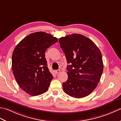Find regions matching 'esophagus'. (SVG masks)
I'll list each match as a JSON object with an SVG mask.
<instances>
[{
	"label": "esophagus",
	"instance_id": "1",
	"mask_svg": "<svg viewBox=\"0 0 121 121\" xmlns=\"http://www.w3.org/2000/svg\"><path fill=\"white\" fill-rule=\"evenodd\" d=\"M59 72H60V70H57L55 71V74H58V73H59Z\"/></svg>",
	"mask_w": 121,
	"mask_h": 121
}]
</instances>
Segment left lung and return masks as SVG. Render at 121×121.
<instances>
[{
    "label": "left lung",
    "mask_w": 121,
    "mask_h": 121,
    "mask_svg": "<svg viewBox=\"0 0 121 121\" xmlns=\"http://www.w3.org/2000/svg\"><path fill=\"white\" fill-rule=\"evenodd\" d=\"M59 41L68 63L64 91L77 98L88 96L97 87L103 72L101 51L91 39L81 34L67 35Z\"/></svg>",
    "instance_id": "1"
}]
</instances>
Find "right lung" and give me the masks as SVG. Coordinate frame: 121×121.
Instances as JSON below:
<instances>
[{
  "label": "right lung",
  "instance_id": "add662e5",
  "mask_svg": "<svg viewBox=\"0 0 121 121\" xmlns=\"http://www.w3.org/2000/svg\"><path fill=\"white\" fill-rule=\"evenodd\" d=\"M58 40L48 33L38 32L27 35L15 47L12 57L13 73L28 94L37 96L48 90L53 76L48 68L45 52Z\"/></svg>",
  "mask_w": 121,
  "mask_h": 121
}]
</instances>
